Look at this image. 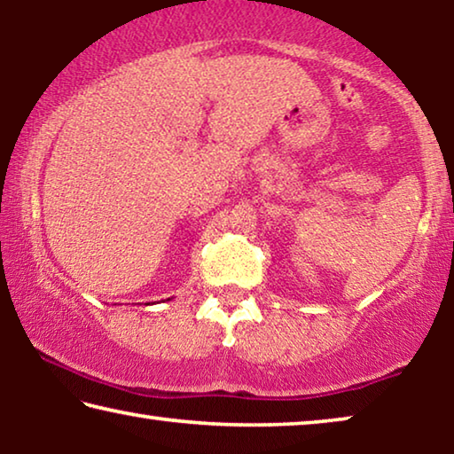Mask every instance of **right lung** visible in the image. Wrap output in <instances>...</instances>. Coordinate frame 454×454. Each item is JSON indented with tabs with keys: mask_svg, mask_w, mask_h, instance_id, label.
Wrapping results in <instances>:
<instances>
[{
	"mask_svg": "<svg viewBox=\"0 0 454 454\" xmlns=\"http://www.w3.org/2000/svg\"><path fill=\"white\" fill-rule=\"evenodd\" d=\"M168 301H170V298H168Z\"/></svg>",
	"mask_w": 454,
	"mask_h": 454,
	"instance_id": "1",
	"label": "right lung"
}]
</instances>
